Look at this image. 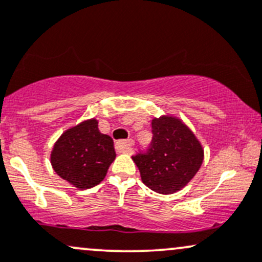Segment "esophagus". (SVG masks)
Here are the masks:
<instances>
[{
	"mask_svg": "<svg viewBox=\"0 0 262 262\" xmlns=\"http://www.w3.org/2000/svg\"><path fill=\"white\" fill-rule=\"evenodd\" d=\"M117 146L118 149H119V151H122V153H129V151L132 150V148L134 146V140H119V142L117 143Z\"/></svg>",
	"mask_w": 262,
	"mask_h": 262,
	"instance_id": "obj_1",
	"label": "esophagus"
}]
</instances>
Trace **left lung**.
Segmentation results:
<instances>
[{"label":"left lung","instance_id":"8db88e82","mask_svg":"<svg viewBox=\"0 0 262 262\" xmlns=\"http://www.w3.org/2000/svg\"><path fill=\"white\" fill-rule=\"evenodd\" d=\"M150 144L133 155L143 183L159 194L184 188L201 166L204 151L190 129L171 117L151 120Z\"/></svg>","mask_w":262,"mask_h":262}]
</instances>
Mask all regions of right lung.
I'll list each match as a JSON object with an SVG mask.
<instances>
[{
    "mask_svg": "<svg viewBox=\"0 0 262 262\" xmlns=\"http://www.w3.org/2000/svg\"><path fill=\"white\" fill-rule=\"evenodd\" d=\"M116 158L113 139L102 134L96 119L68 129L54 144L51 163L54 171L78 189H89L104 179Z\"/></svg>",
    "mask_w": 262,
    "mask_h": 262,
    "instance_id": "obj_1",
    "label": "right lung"
}]
</instances>
